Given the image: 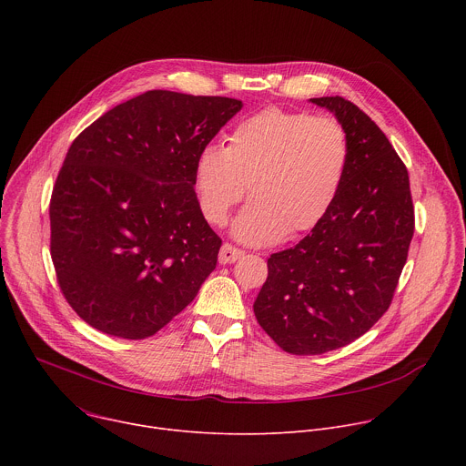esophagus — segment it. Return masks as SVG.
I'll use <instances>...</instances> for the list:
<instances>
[{
  "instance_id": "1",
  "label": "esophagus",
  "mask_w": 466,
  "mask_h": 466,
  "mask_svg": "<svg viewBox=\"0 0 466 466\" xmlns=\"http://www.w3.org/2000/svg\"><path fill=\"white\" fill-rule=\"evenodd\" d=\"M243 256V250H239L238 247L230 245V243H225L219 250V263L221 265H227V263H234L236 259H239Z\"/></svg>"
}]
</instances>
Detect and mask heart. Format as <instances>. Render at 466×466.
<instances>
[{
	"label": "heart",
	"instance_id": "1",
	"mask_svg": "<svg viewBox=\"0 0 466 466\" xmlns=\"http://www.w3.org/2000/svg\"><path fill=\"white\" fill-rule=\"evenodd\" d=\"M352 158L345 125L336 117L263 108L241 119L227 146H207L193 164V193L203 218L223 227L241 201L234 236L269 245L313 230L334 207Z\"/></svg>",
	"mask_w": 466,
	"mask_h": 466
}]
</instances>
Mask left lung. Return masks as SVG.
Segmentation results:
<instances>
[{
	"mask_svg": "<svg viewBox=\"0 0 466 466\" xmlns=\"http://www.w3.org/2000/svg\"><path fill=\"white\" fill-rule=\"evenodd\" d=\"M345 125L352 158L324 219L271 254L254 315L282 350L317 356L369 331L389 309L415 232L410 175L380 127L354 103L313 97Z\"/></svg>",
	"mask_w": 466,
	"mask_h": 466,
	"instance_id": "1",
	"label": "left lung"
}]
</instances>
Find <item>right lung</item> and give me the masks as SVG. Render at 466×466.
<instances>
[{
	"mask_svg": "<svg viewBox=\"0 0 466 466\" xmlns=\"http://www.w3.org/2000/svg\"><path fill=\"white\" fill-rule=\"evenodd\" d=\"M241 101L149 90L74 140L49 203L51 259L74 311L103 334L146 339L216 269L221 238L193 193V164Z\"/></svg>",
	"mask_w": 466,
	"mask_h": 466,
	"instance_id": "right-lung-1",
	"label": "right lung"
}]
</instances>
